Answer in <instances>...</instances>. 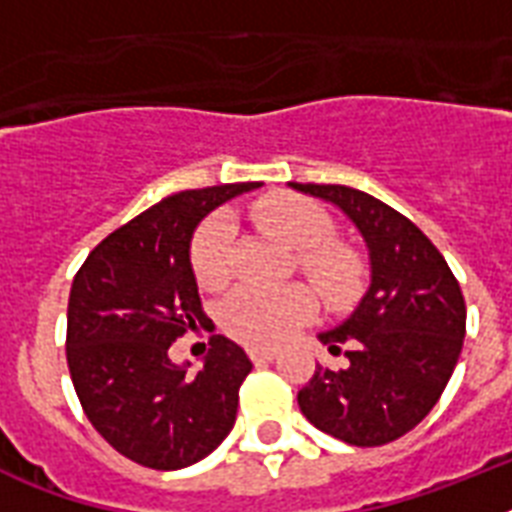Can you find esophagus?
<instances>
[{
    "instance_id": "obj_1",
    "label": "esophagus",
    "mask_w": 512,
    "mask_h": 512,
    "mask_svg": "<svg viewBox=\"0 0 512 512\" xmlns=\"http://www.w3.org/2000/svg\"><path fill=\"white\" fill-rule=\"evenodd\" d=\"M247 353L255 364H265V361H271L276 356V348H249Z\"/></svg>"
}]
</instances>
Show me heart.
<instances>
[{
  "label": "heart",
  "instance_id": "b5f03b06",
  "mask_svg": "<svg viewBox=\"0 0 512 512\" xmlns=\"http://www.w3.org/2000/svg\"><path fill=\"white\" fill-rule=\"evenodd\" d=\"M257 225L297 252V263L329 305L356 303L364 292V265L353 249L335 244L332 217L311 199L273 193L252 209ZM233 220L217 212L201 225L191 241L193 276L204 289H220L233 273ZM316 311L308 287H239L217 311L220 327L244 345H276L292 337Z\"/></svg>",
  "mask_w": 512,
  "mask_h": 512
}]
</instances>
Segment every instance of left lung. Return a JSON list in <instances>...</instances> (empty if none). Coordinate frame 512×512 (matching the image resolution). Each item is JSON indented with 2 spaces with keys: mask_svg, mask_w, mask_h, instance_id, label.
Returning a JSON list of instances; mask_svg holds the SVG:
<instances>
[{
  "mask_svg": "<svg viewBox=\"0 0 512 512\" xmlns=\"http://www.w3.org/2000/svg\"><path fill=\"white\" fill-rule=\"evenodd\" d=\"M332 201L353 220L372 263V284L348 321L321 332L348 366L316 364L297 393L311 425L350 446H382L420 425L452 377L465 340V297L444 255L385 201L348 185L289 183Z\"/></svg>",
  "mask_w": 512,
  "mask_h": 512,
  "instance_id": "8db88e82",
  "label": "left lung"
}]
</instances>
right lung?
Returning <instances> with one entry per match:
<instances>
[{
    "instance_id": "1",
    "label": "right lung",
    "mask_w": 512,
    "mask_h": 512,
    "mask_svg": "<svg viewBox=\"0 0 512 512\" xmlns=\"http://www.w3.org/2000/svg\"><path fill=\"white\" fill-rule=\"evenodd\" d=\"M252 188L260 183L167 196L100 241L74 276L66 358L76 396L92 428L143 468H188L236 422L247 353L215 335L191 372L172 364L170 345L204 319L188 255L196 225Z\"/></svg>"
}]
</instances>
